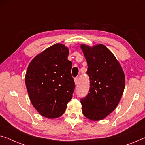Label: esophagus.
<instances>
[{"label": "esophagus", "instance_id": "1", "mask_svg": "<svg viewBox=\"0 0 145 145\" xmlns=\"http://www.w3.org/2000/svg\"><path fill=\"white\" fill-rule=\"evenodd\" d=\"M74 82H75V84H77L78 83V78H74Z\"/></svg>", "mask_w": 145, "mask_h": 145}]
</instances>
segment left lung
Wrapping results in <instances>:
<instances>
[{
    "label": "left lung",
    "mask_w": 145,
    "mask_h": 145,
    "mask_svg": "<svg viewBox=\"0 0 145 145\" xmlns=\"http://www.w3.org/2000/svg\"><path fill=\"white\" fill-rule=\"evenodd\" d=\"M90 78V90L81 98L82 114L92 121L103 120L116 108L125 84L123 71L114 54L102 44L81 45Z\"/></svg>",
    "instance_id": "left-lung-1"
}]
</instances>
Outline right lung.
I'll return each mask as SVG.
<instances>
[{
    "instance_id": "right-lung-1",
    "label": "right lung",
    "mask_w": 145,
    "mask_h": 145,
    "mask_svg": "<svg viewBox=\"0 0 145 145\" xmlns=\"http://www.w3.org/2000/svg\"><path fill=\"white\" fill-rule=\"evenodd\" d=\"M68 55L69 49L56 43L35 56L27 67L25 80L29 99L45 118L62 116L72 98L75 84Z\"/></svg>"
}]
</instances>
